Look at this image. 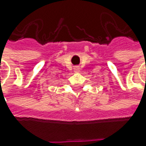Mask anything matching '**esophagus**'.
I'll use <instances>...</instances> for the list:
<instances>
[{"instance_id": "1", "label": "esophagus", "mask_w": 146, "mask_h": 146, "mask_svg": "<svg viewBox=\"0 0 146 146\" xmlns=\"http://www.w3.org/2000/svg\"><path fill=\"white\" fill-rule=\"evenodd\" d=\"M74 71L75 72H79L80 71V66H75V67L74 68Z\"/></svg>"}]
</instances>
